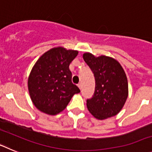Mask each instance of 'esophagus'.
Returning a JSON list of instances; mask_svg holds the SVG:
<instances>
[{"instance_id": "1", "label": "esophagus", "mask_w": 152, "mask_h": 152, "mask_svg": "<svg viewBox=\"0 0 152 152\" xmlns=\"http://www.w3.org/2000/svg\"><path fill=\"white\" fill-rule=\"evenodd\" d=\"M77 86H78V88H80V90H81V88H82V85H81V83H79V84H77Z\"/></svg>"}]
</instances>
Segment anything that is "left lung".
<instances>
[{"mask_svg": "<svg viewBox=\"0 0 152 152\" xmlns=\"http://www.w3.org/2000/svg\"><path fill=\"white\" fill-rule=\"evenodd\" d=\"M95 77V90L87 107L98 119L111 117L121 110L128 96V80L119 62L110 57L83 55Z\"/></svg>", "mask_w": 152, "mask_h": 152, "instance_id": "left-lung-1", "label": "left lung"}]
</instances>
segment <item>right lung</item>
I'll list each match as a JSON object with an SVG mask.
<instances>
[{"label": "right lung", "instance_id": "obj_1", "mask_svg": "<svg viewBox=\"0 0 152 152\" xmlns=\"http://www.w3.org/2000/svg\"><path fill=\"white\" fill-rule=\"evenodd\" d=\"M77 51L54 48L36 61L28 79V88L33 104L49 115H56L65 109L75 94L80 92L72 82L69 64Z\"/></svg>", "mask_w": 152, "mask_h": 152}]
</instances>
